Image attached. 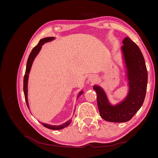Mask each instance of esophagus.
Returning a JSON list of instances; mask_svg holds the SVG:
<instances>
[{"instance_id": "34e87169", "label": "esophagus", "mask_w": 158, "mask_h": 158, "mask_svg": "<svg viewBox=\"0 0 158 158\" xmlns=\"http://www.w3.org/2000/svg\"><path fill=\"white\" fill-rule=\"evenodd\" d=\"M95 79H96V77H95V76H94V75H92L90 76V80L91 81H94Z\"/></svg>"}]
</instances>
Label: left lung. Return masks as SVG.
Masks as SVG:
<instances>
[{
	"label": "left lung",
	"mask_w": 158,
	"mask_h": 158,
	"mask_svg": "<svg viewBox=\"0 0 158 158\" xmlns=\"http://www.w3.org/2000/svg\"><path fill=\"white\" fill-rule=\"evenodd\" d=\"M122 50L127 67L129 93L127 98L115 106L108 103L103 90L95 85L100 116L104 120L113 123L130 121L142 107L146 97L148 73L144 56L140 49L128 37L123 41Z\"/></svg>",
	"instance_id": "left-lung-1"
}]
</instances>
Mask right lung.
<instances>
[{
    "label": "right lung",
    "mask_w": 158,
    "mask_h": 158,
    "mask_svg": "<svg viewBox=\"0 0 158 158\" xmlns=\"http://www.w3.org/2000/svg\"><path fill=\"white\" fill-rule=\"evenodd\" d=\"M53 39H54L53 37H45V38H44V39L41 40L40 41V42L38 43V44L35 47H33L31 52H30V54L29 55V57H28V59L27 61V64H26V73L24 74V77H23V93H24L25 99H26V102L27 107H29L28 106V102H27V80H28V75H29V73H30L32 63H33V60H34L35 57L36 56V55L38 54V52H40V51L41 48V46L44 45L45 43L51 41ZM82 94H83V92H81L79 94V96ZM70 122H71V120H69V121L63 124V125H59V126H52V125H47V124H44V123H41V124L45 127H46L47 128L52 129V130H60V129L64 128L66 127H67L70 123Z\"/></svg>",
    "instance_id": "add662e5"
}]
</instances>
